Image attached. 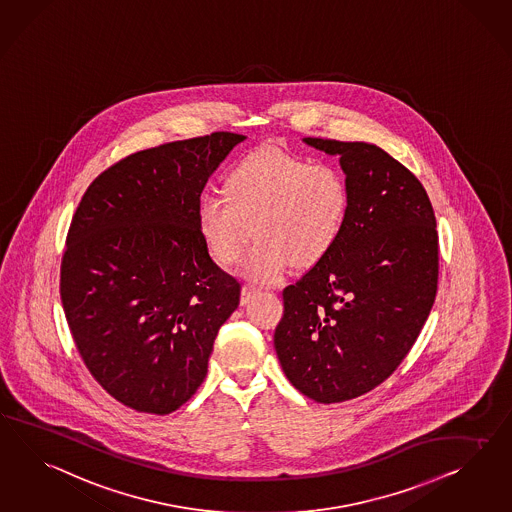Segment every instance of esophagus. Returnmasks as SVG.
<instances>
[{"label":"esophagus","instance_id":"1","mask_svg":"<svg viewBox=\"0 0 512 512\" xmlns=\"http://www.w3.org/2000/svg\"><path fill=\"white\" fill-rule=\"evenodd\" d=\"M257 289L251 287V285H242V291H240V304L246 305L249 300L255 296Z\"/></svg>","mask_w":512,"mask_h":512}]
</instances>
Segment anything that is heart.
Instances as JSON below:
<instances>
[{"mask_svg":"<svg viewBox=\"0 0 512 512\" xmlns=\"http://www.w3.org/2000/svg\"><path fill=\"white\" fill-rule=\"evenodd\" d=\"M225 195L207 192L197 203V229L220 264L240 261L251 227L257 235L244 272L274 281L292 263L324 259L345 231L350 186L332 162L266 147L225 175Z\"/></svg>","mask_w":512,"mask_h":512,"instance_id":"b5f03b06","label":"heart"}]
</instances>
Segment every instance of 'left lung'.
<instances>
[{"mask_svg":"<svg viewBox=\"0 0 512 512\" xmlns=\"http://www.w3.org/2000/svg\"><path fill=\"white\" fill-rule=\"evenodd\" d=\"M305 143L341 156L350 212L332 251L285 287L274 346L292 386L333 404L369 393L406 358L436 298L440 248L410 169L363 141Z\"/></svg>","mask_w":512,"mask_h":512,"instance_id":"1","label":"left lung"}]
</instances>
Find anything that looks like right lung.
Wrapping results in <instances>:
<instances>
[{"label":"right lung","instance_id":"right-lung-1","mask_svg":"<svg viewBox=\"0 0 512 512\" xmlns=\"http://www.w3.org/2000/svg\"><path fill=\"white\" fill-rule=\"evenodd\" d=\"M244 139L212 132L134 152L89 184L70 221L59 276L70 335L98 384L136 412L171 414L194 397L240 302L195 212Z\"/></svg>","mask_w":512,"mask_h":512}]
</instances>
